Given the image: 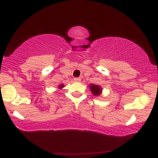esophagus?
<instances>
[{
  "label": "esophagus",
  "instance_id": "esophagus-1",
  "mask_svg": "<svg viewBox=\"0 0 158 158\" xmlns=\"http://www.w3.org/2000/svg\"><path fill=\"white\" fill-rule=\"evenodd\" d=\"M73 80L75 81H77V82H79V81H81V79L80 78H74Z\"/></svg>",
  "mask_w": 158,
  "mask_h": 158
}]
</instances>
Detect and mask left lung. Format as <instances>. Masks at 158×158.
<instances>
[{
  "instance_id": "left-lung-1",
  "label": "left lung",
  "mask_w": 158,
  "mask_h": 158,
  "mask_svg": "<svg viewBox=\"0 0 158 158\" xmlns=\"http://www.w3.org/2000/svg\"><path fill=\"white\" fill-rule=\"evenodd\" d=\"M90 89L91 90V93L94 94L96 97H98V96L102 94V88H101L100 86L97 85H90Z\"/></svg>"
}]
</instances>
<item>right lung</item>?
I'll list each match as a JSON object with an SVG mask.
<instances>
[{"label":"right lung","mask_w":158,"mask_h":158,"mask_svg":"<svg viewBox=\"0 0 158 158\" xmlns=\"http://www.w3.org/2000/svg\"><path fill=\"white\" fill-rule=\"evenodd\" d=\"M64 88V85L61 84V85H59V89H61V88Z\"/></svg>","instance_id":"add662e5"}]
</instances>
